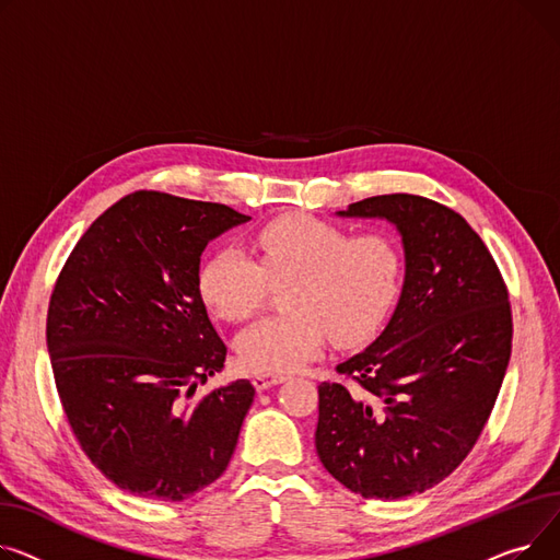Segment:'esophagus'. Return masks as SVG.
Segmentation results:
<instances>
[{
	"label": "esophagus",
	"instance_id": "1",
	"mask_svg": "<svg viewBox=\"0 0 560 560\" xmlns=\"http://www.w3.org/2000/svg\"><path fill=\"white\" fill-rule=\"evenodd\" d=\"M284 380H287L284 375L261 373V375H255V377H253V386H255L257 390H267V388H271V386H276V384H280V382H284Z\"/></svg>",
	"mask_w": 560,
	"mask_h": 560
}]
</instances>
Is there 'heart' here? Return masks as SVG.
<instances>
[{
	"mask_svg": "<svg viewBox=\"0 0 560 560\" xmlns=\"http://www.w3.org/2000/svg\"><path fill=\"white\" fill-rule=\"evenodd\" d=\"M253 248L257 259L223 246L199 273L206 305L225 320L250 318L267 299L269 280H291L289 314L261 318L237 339V359L248 373L301 369L327 335L337 346L361 343L398 299L402 250L384 233L352 235L330 221L289 214L259 228Z\"/></svg>",
	"mask_w": 560,
	"mask_h": 560,
	"instance_id": "heart-1",
	"label": "heart"
}]
</instances>
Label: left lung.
<instances>
[{"label": "left lung", "instance_id": "8db88e82", "mask_svg": "<svg viewBox=\"0 0 560 560\" xmlns=\"http://www.w3.org/2000/svg\"><path fill=\"white\" fill-rule=\"evenodd\" d=\"M339 217L386 219L405 248L384 332L318 386L316 452L361 498L400 500L443 481L477 443L511 359L509 291L468 221L413 194H382Z\"/></svg>", "mask_w": 560, "mask_h": 560}]
</instances>
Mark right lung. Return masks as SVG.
Returning a JSON list of instances; mask_svg holds the SVG:
<instances>
[{
	"label": "right lung",
	"mask_w": 560,
	"mask_h": 560,
	"mask_svg": "<svg viewBox=\"0 0 560 560\" xmlns=\"http://www.w3.org/2000/svg\"><path fill=\"white\" fill-rule=\"evenodd\" d=\"M248 219L221 203L128 194L85 230L56 280L47 350L60 405L90 462L133 495L183 502L237 447L253 384L196 398L228 352L199 267L208 242Z\"/></svg>",
	"instance_id": "right-lung-1"
}]
</instances>
